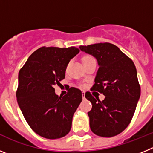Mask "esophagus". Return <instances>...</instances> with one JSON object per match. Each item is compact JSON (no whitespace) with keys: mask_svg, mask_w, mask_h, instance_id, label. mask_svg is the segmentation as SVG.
<instances>
[{"mask_svg":"<svg viewBox=\"0 0 153 153\" xmlns=\"http://www.w3.org/2000/svg\"><path fill=\"white\" fill-rule=\"evenodd\" d=\"M82 98H83V100H85V93L84 92H83V93H82Z\"/></svg>","mask_w":153,"mask_h":153,"instance_id":"1","label":"esophagus"}]
</instances>
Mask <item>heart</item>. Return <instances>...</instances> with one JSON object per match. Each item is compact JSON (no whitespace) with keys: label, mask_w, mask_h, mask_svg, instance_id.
<instances>
[{"label":"heart","mask_w":153,"mask_h":153,"mask_svg":"<svg viewBox=\"0 0 153 153\" xmlns=\"http://www.w3.org/2000/svg\"><path fill=\"white\" fill-rule=\"evenodd\" d=\"M93 58L90 57V56H84L83 57V62L85 61H87V60H92Z\"/></svg>","instance_id":"b5f03b06"}]
</instances>
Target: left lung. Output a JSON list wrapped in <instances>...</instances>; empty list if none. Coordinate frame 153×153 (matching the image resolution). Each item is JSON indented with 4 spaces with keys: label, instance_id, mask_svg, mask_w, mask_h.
<instances>
[{
    "label": "left lung",
    "instance_id": "left-lung-1",
    "mask_svg": "<svg viewBox=\"0 0 153 153\" xmlns=\"http://www.w3.org/2000/svg\"><path fill=\"white\" fill-rule=\"evenodd\" d=\"M79 48L97 60L99 69L92 90L105 96L100 101L89 92L85 94L92 103L88 113L90 129L102 137L117 136L129 126L140 97L134 63L118 47L109 43Z\"/></svg>",
    "mask_w": 153,
    "mask_h": 153
}]
</instances>
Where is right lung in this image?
<instances>
[{
	"instance_id": "1",
	"label": "right lung",
	"mask_w": 153,
	"mask_h": 153,
	"mask_svg": "<svg viewBox=\"0 0 153 153\" xmlns=\"http://www.w3.org/2000/svg\"><path fill=\"white\" fill-rule=\"evenodd\" d=\"M79 52L74 47H41L19 71L17 103L28 125L42 137L55 140L70 131L82 92L71 87L58 97L53 86L64 79L69 62Z\"/></svg>"
}]
</instances>
